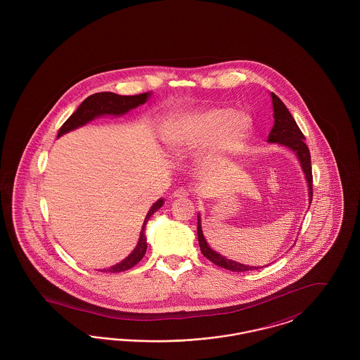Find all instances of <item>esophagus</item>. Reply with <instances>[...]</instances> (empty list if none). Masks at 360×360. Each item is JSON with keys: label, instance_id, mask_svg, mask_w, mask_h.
Wrapping results in <instances>:
<instances>
[{"label": "esophagus", "instance_id": "34e87169", "mask_svg": "<svg viewBox=\"0 0 360 360\" xmlns=\"http://www.w3.org/2000/svg\"><path fill=\"white\" fill-rule=\"evenodd\" d=\"M188 195V191L186 188H176L174 193H172V197L174 198H186Z\"/></svg>", "mask_w": 360, "mask_h": 360}]
</instances>
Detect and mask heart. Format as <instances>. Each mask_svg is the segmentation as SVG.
<instances>
[{"instance_id":"heart-1","label":"heart","mask_w":360,"mask_h":360,"mask_svg":"<svg viewBox=\"0 0 360 360\" xmlns=\"http://www.w3.org/2000/svg\"><path fill=\"white\" fill-rule=\"evenodd\" d=\"M251 132L252 119L247 112L212 106L176 115L166 122L162 136L175 154H188L209 144V159L219 162L239 153Z\"/></svg>"}]
</instances>
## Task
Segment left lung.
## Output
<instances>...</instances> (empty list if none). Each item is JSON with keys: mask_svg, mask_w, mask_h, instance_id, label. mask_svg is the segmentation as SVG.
I'll use <instances>...</instances> for the list:
<instances>
[{"mask_svg": "<svg viewBox=\"0 0 360 360\" xmlns=\"http://www.w3.org/2000/svg\"><path fill=\"white\" fill-rule=\"evenodd\" d=\"M271 98H273V109H274V125L273 129L269 135V143H278L282 144L288 148H290L291 151H294L295 155L298 156V160L301 163L302 172L305 174L307 182H308L309 188V204L311 202L313 198V176H311V163H310V153H309L308 146L304 141V134L301 132V129L298 128L297 122L292 119L289 109L286 108V105L279 100L278 96H275L274 93H271ZM197 233H198V244L201 248V252L204 257H207L212 263L231 270V271H236V273H243V271H251V270H257L259 267H252V266H247V264H241L239 262L226 259L221 257L220 254H217L216 251H213L205 236L202 233V228H201V216L198 214V226H197Z\"/></svg>", "mask_w": 360, "mask_h": 360, "instance_id": "8db88e82", "label": "left lung"}]
</instances>
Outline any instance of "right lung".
<instances>
[{"mask_svg":"<svg viewBox=\"0 0 360 360\" xmlns=\"http://www.w3.org/2000/svg\"><path fill=\"white\" fill-rule=\"evenodd\" d=\"M150 96H151L150 91L143 93V94H137V96H119V94L110 93V91L91 94L78 106V109L70 116L69 119L65 121V124L59 129L58 137L68 134L72 129H77V128L87 124L89 121L94 120L96 117H100V116H105V115L122 116V115L128 113L131 109L137 108L139 105L147 103ZM163 204H165V201H163V198H160L148 210V213L144 219L143 226H141L140 238H139L135 250L124 260H121L120 263H117V264H115L109 269H103L101 271H106V273L127 271V270L132 269L135 264H137L143 259L146 251H147V238H146V233H144L146 225L148 223L150 217L154 214L158 209H160V206Z\"/></svg>","mask_w":360,"mask_h":360,"instance_id":"right-lung-1","label":"right lung"}]
</instances>
